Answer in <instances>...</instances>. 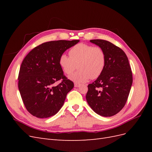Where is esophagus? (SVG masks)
<instances>
[{
    "instance_id": "obj_1",
    "label": "esophagus",
    "mask_w": 152,
    "mask_h": 152,
    "mask_svg": "<svg viewBox=\"0 0 152 152\" xmlns=\"http://www.w3.org/2000/svg\"><path fill=\"white\" fill-rule=\"evenodd\" d=\"M74 86H75V87H79L80 86V84H78V83H75Z\"/></svg>"
}]
</instances>
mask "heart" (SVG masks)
<instances>
[{
  "label": "heart",
  "instance_id": "heart-1",
  "mask_svg": "<svg viewBox=\"0 0 152 152\" xmlns=\"http://www.w3.org/2000/svg\"><path fill=\"white\" fill-rule=\"evenodd\" d=\"M70 56L61 54L59 65L64 73L71 75L77 68L79 69L70 79L76 82H84L98 78L103 73L106 56L102 48L84 43L78 44L69 50Z\"/></svg>",
  "mask_w": 152,
  "mask_h": 152
}]
</instances>
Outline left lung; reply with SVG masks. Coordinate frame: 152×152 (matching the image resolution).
I'll return each instance as SVG.
<instances>
[{
    "mask_svg": "<svg viewBox=\"0 0 152 152\" xmlns=\"http://www.w3.org/2000/svg\"><path fill=\"white\" fill-rule=\"evenodd\" d=\"M102 48L106 56L103 73L88 85L86 100L90 107L103 117H112L124 108L132 84L131 68L126 53L107 40H91Z\"/></svg>",
    "mask_w": 152,
    "mask_h": 152,
    "instance_id": "obj_1",
    "label": "left lung"
}]
</instances>
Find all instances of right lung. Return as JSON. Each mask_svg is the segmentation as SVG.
Returning <instances> with one entry per match:
<instances>
[{
    "instance_id": "1",
    "label": "right lung",
    "mask_w": 152,
    "mask_h": 152,
    "mask_svg": "<svg viewBox=\"0 0 152 152\" xmlns=\"http://www.w3.org/2000/svg\"><path fill=\"white\" fill-rule=\"evenodd\" d=\"M79 40L50 41L38 45L26 55L18 75V89L28 112L37 118L54 115L74 87L59 65L61 54ZM61 80L58 86L55 82Z\"/></svg>"
}]
</instances>
